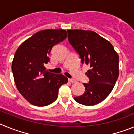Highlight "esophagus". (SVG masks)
I'll return each mask as SVG.
<instances>
[{
	"label": "esophagus",
	"mask_w": 134,
	"mask_h": 134,
	"mask_svg": "<svg viewBox=\"0 0 134 134\" xmlns=\"http://www.w3.org/2000/svg\"><path fill=\"white\" fill-rule=\"evenodd\" d=\"M69 81H70L71 83H77V81L75 79H68Z\"/></svg>",
	"instance_id": "34e87169"
}]
</instances>
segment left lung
I'll return each mask as SVG.
<instances>
[{
    "mask_svg": "<svg viewBox=\"0 0 134 134\" xmlns=\"http://www.w3.org/2000/svg\"><path fill=\"white\" fill-rule=\"evenodd\" d=\"M68 40L80 57L82 64L90 67L85 92L74 99L85 105L99 103L111 92L119 76V56L114 47L92 31L67 30Z\"/></svg>",
    "mask_w": 134,
    "mask_h": 134,
    "instance_id": "1",
    "label": "left lung"
}]
</instances>
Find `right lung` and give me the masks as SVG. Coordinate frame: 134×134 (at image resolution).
Listing matches in <instances>:
<instances>
[{"mask_svg": "<svg viewBox=\"0 0 134 134\" xmlns=\"http://www.w3.org/2000/svg\"><path fill=\"white\" fill-rule=\"evenodd\" d=\"M65 30L46 29L36 32L16 50L12 63V71L20 93L34 105L46 106L55 102L59 89L68 79L62 74L46 71L53 47L67 37Z\"/></svg>", "mask_w": 134, "mask_h": 134, "instance_id": "1", "label": "right lung"}]
</instances>
